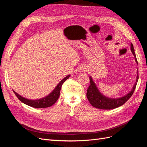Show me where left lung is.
<instances>
[{"label":"left lung","instance_id":"8db88e82","mask_svg":"<svg viewBox=\"0 0 147 147\" xmlns=\"http://www.w3.org/2000/svg\"><path fill=\"white\" fill-rule=\"evenodd\" d=\"M131 50L133 55L134 56L136 63L138 64L136 53L134 51V47H133L132 43L131 44ZM138 80H139V75H138L137 71L136 82L134 84V86H133L132 90L129 92L127 93L126 95L119 97V98H110V97H106L102 94L99 91V89L96 86L95 83L93 82L91 77H90V84L87 90V98L89 102H90V104L97 109L104 110H110L116 109L118 107L121 106L124 103H126L128 99L132 96L136 89Z\"/></svg>","mask_w":147,"mask_h":147}]
</instances>
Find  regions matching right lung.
Returning <instances> with one entry per match:
<instances>
[{"label": "right lung", "instance_id": "add662e5", "mask_svg": "<svg viewBox=\"0 0 147 147\" xmlns=\"http://www.w3.org/2000/svg\"><path fill=\"white\" fill-rule=\"evenodd\" d=\"M69 77L70 75L64 78L59 83V84H57L55 90H53L50 94L45 97H43L42 99H40L37 100H29L21 96L14 91H13V92H14L15 95L20 101L30 107L37 109L49 107H51L53 104H55L56 103V102L57 100V99H58L60 95V91L61 90L62 85H63L64 82H65V81L67 80Z\"/></svg>", "mask_w": 147, "mask_h": 147}]
</instances>
